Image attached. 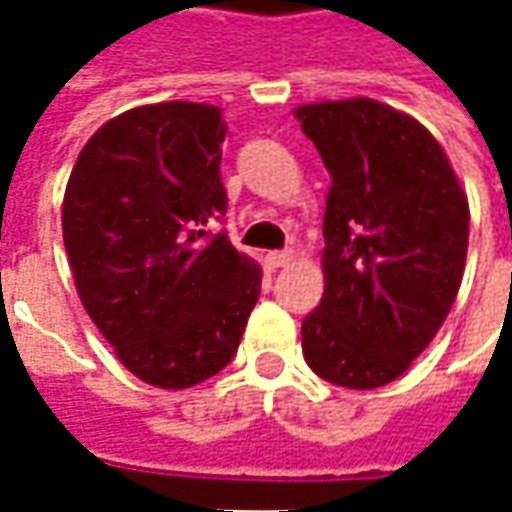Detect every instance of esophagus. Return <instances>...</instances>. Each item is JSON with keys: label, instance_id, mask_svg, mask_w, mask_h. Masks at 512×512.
<instances>
[{"label": "esophagus", "instance_id": "34e87169", "mask_svg": "<svg viewBox=\"0 0 512 512\" xmlns=\"http://www.w3.org/2000/svg\"><path fill=\"white\" fill-rule=\"evenodd\" d=\"M290 259H293V253L290 250H270L265 256V262L270 267H285L290 265Z\"/></svg>", "mask_w": 512, "mask_h": 512}]
</instances>
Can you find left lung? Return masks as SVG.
<instances>
[{
	"instance_id": "obj_1",
	"label": "left lung",
	"mask_w": 512,
	"mask_h": 512,
	"mask_svg": "<svg viewBox=\"0 0 512 512\" xmlns=\"http://www.w3.org/2000/svg\"><path fill=\"white\" fill-rule=\"evenodd\" d=\"M327 173L325 296L302 353L325 382L373 390L399 379L462 285L470 207L442 145L373 99L296 108Z\"/></svg>"
}]
</instances>
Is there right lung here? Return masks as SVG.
<instances>
[{
	"instance_id": "right-lung-1",
	"label": "right lung",
	"mask_w": 512,
	"mask_h": 512,
	"mask_svg": "<svg viewBox=\"0 0 512 512\" xmlns=\"http://www.w3.org/2000/svg\"><path fill=\"white\" fill-rule=\"evenodd\" d=\"M222 110L133 108L96 130L65 190L79 299L142 382L182 390L236 356L262 270L213 233L227 210Z\"/></svg>"
}]
</instances>
